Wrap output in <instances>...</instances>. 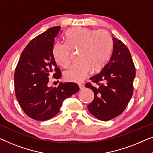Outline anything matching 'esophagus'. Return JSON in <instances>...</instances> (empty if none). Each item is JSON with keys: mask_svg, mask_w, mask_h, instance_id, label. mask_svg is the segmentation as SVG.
I'll return each mask as SVG.
<instances>
[{"mask_svg": "<svg viewBox=\"0 0 153 153\" xmlns=\"http://www.w3.org/2000/svg\"><path fill=\"white\" fill-rule=\"evenodd\" d=\"M79 89H85V85L79 84Z\"/></svg>", "mask_w": 153, "mask_h": 153, "instance_id": "esophagus-1", "label": "esophagus"}]
</instances>
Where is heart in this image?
Instances as JSON below:
<instances>
[{
  "instance_id": "1",
  "label": "heart",
  "mask_w": 153,
  "mask_h": 153,
  "mask_svg": "<svg viewBox=\"0 0 153 153\" xmlns=\"http://www.w3.org/2000/svg\"><path fill=\"white\" fill-rule=\"evenodd\" d=\"M66 42H56L53 53L55 61L62 67L70 63L72 50H79L80 62L65 71L64 79L80 82L93 71L100 69L106 63L113 47L112 38L105 30L75 27L67 32Z\"/></svg>"
}]
</instances>
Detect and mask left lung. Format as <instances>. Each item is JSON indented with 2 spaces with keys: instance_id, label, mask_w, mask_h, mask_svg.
I'll use <instances>...</instances> for the list:
<instances>
[{
  "instance_id": "obj_1",
  "label": "left lung",
  "mask_w": 153,
  "mask_h": 153,
  "mask_svg": "<svg viewBox=\"0 0 153 153\" xmlns=\"http://www.w3.org/2000/svg\"><path fill=\"white\" fill-rule=\"evenodd\" d=\"M110 59L99 74L90 79L99 85L86 87L94 93V99L87 106L89 112L98 119L107 121L118 117L126 108L133 94V81L136 75L132 56L121 41L113 37ZM102 81L100 85L99 82Z\"/></svg>"
}]
</instances>
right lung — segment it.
Masks as SVG:
<instances>
[{"mask_svg":"<svg viewBox=\"0 0 153 153\" xmlns=\"http://www.w3.org/2000/svg\"><path fill=\"white\" fill-rule=\"evenodd\" d=\"M60 26L47 30L30 41L21 53L14 73V87L19 105L27 116L36 120L51 119L59 111L66 98L79 91L74 82H60L57 87H48V76L59 79L53 50Z\"/></svg>","mask_w":153,"mask_h":153,"instance_id":"right-lung-1","label":"right lung"}]
</instances>
